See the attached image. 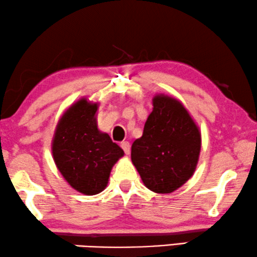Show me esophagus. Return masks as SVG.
<instances>
[{
    "instance_id": "esophagus-1",
    "label": "esophagus",
    "mask_w": 257,
    "mask_h": 257,
    "mask_svg": "<svg viewBox=\"0 0 257 257\" xmlns=\"http://www.w3.org/2000/svg\"><path fill=\"white\" fill-rule=\"evenodd\" d=\"M121 148H122V149H123L125 155H129L130 154V143L127 142V141H124V142L121 143Z\"/></svg>"
}]
</instances>
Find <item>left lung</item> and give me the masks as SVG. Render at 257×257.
I'll return each mask as SVG.
<instances>
[{"mask_svg": "<svg viewBox=\"0 0 257 257\" xmlns=\"http://www.w3.org/2000/svg\"><path fill=\"white\" fill-rule=\"evenodd\" d=\"M143 135L132 146V162L147 189L169 194L196 171L201 149L199 125L183 102L155 94Z\"/></svg>", "mask_w": 257, "mask_h": 257, "instance_id": "obj_1", "label": "left lung"}]
</instances>
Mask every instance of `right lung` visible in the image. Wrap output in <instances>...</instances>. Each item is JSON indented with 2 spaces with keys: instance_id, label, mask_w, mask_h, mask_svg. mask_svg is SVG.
I'll return each mask as SVG.
<instances>
[{
  "instance_id": "1",
  "label": "right lung",
  "mask_w": 257,
  "mask_h": 257,
  "mask_svg": "<svg viewBox=\"0 0 257 257\" xmlns=\"http://www.w3.org/2000/svg\"><path fill=\"white\" fill-rule=\"evenodd\" d=\"M99 104L87 96L72 103L58 121L51 143L60 175L72 189L86 196L106 189L111 169L124 155L107 133L97 128Z\"/></svg>"
}]
</instances>
